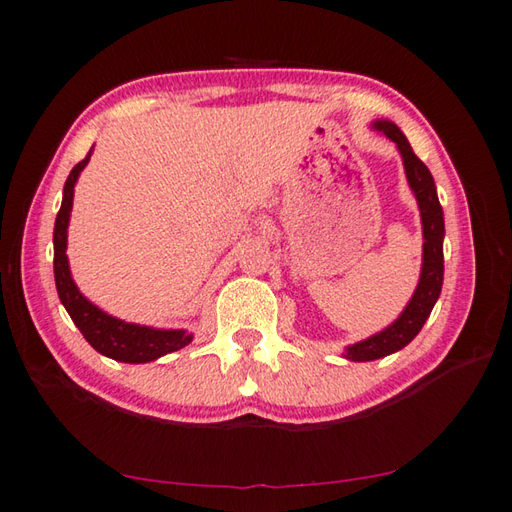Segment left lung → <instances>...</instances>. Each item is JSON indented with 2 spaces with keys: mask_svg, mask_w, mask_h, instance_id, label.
I'll list each match as a JSON object with an SVG mask.
<instances>
[{
  "mask_svg": "<svg viewBox=\"0 0 512 512\" xmlns=\"http://www.w3.org/2000/svg\"><path fill=\"white\" fill-rule=\"evenodd\" d=\"M372 129L390 138L401 153L407 184H410L414 192L420 210V223H423V265H420L416 291L401 315L383 331L370 335L368 339H361L357 344L346 346L344 357L348 361H374L388 357L392 352L410 344L427 322L436 300L440 298L442 276H445V258H442L445 214H442L440 208L434 177H431L429 168L418 160L403 131L392 120H374Z\"/></svg>",
  "mask_w": 512,
  "mask_h": 512,
  "instance_id": "obj_1",
  "label": "left lung"
}]
</instances>
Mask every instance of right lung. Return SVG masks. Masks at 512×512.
I'll list each match as a JSON object with an SVG mask.
<instances>
[{
	"label": "right lung",
	"instance_id": "obj_1",
	"mask_svg": "<svg viewBox=\"0 0 512 512\" xmlns=\"http://www.w3.org/2000/svg\"><path fill=\"white\" fill-rule=\"evenodd\" d=\"M94 153V146L89 149L83 162H78L70 177L63 186V201L61 210L54 221V280L56 291H59L61 304L70 313L72 322L78 326V331L89 342L94 350L109 359L124 361V363H149L160 359L168 352H175L192 342V333L184 328H153L140 326L118 320L105 313L94 302H89L85 295L78 291L76 282L70 271V260H67V225L72 217L74 203V186L81 177L83 168L89 164V157Z\"/></svg>",
	"mask_w": 512,
	"mask_h": 512
}]
</instances>
